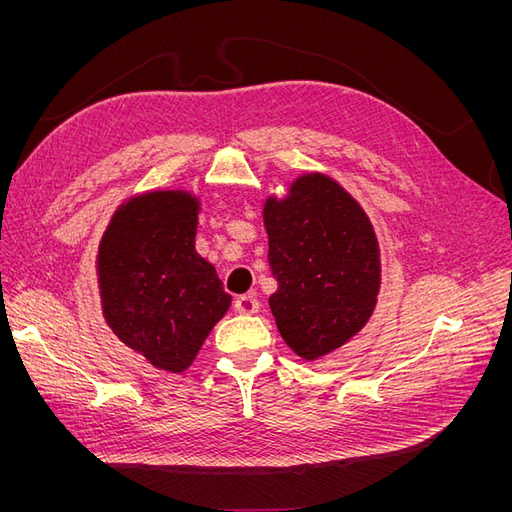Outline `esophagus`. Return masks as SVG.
Segmentation results:
<instances>
[{"label":"esophagus","mask_w":512,"mask_h":512,"mask_svg":"<svg viewBox=\"0 0 512 512\" xmlns=\"http://www.w3.org/2000/svg\"><path fill=\"white\" fill-rule=\"evenodd\" d=\"M235 309L239 314H256L260 309V303L254 294H243V297L235 299Z\"/></svg>","instance_id":"34e87169"}]
</instances>
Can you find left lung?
I'll use <instances>...</instances> for the list:
<instances>
[{
    "mask_svg": "<svg viewBox=\"0 0 512 512\" xmlns=\"http://www.w3.org/2000/svg\"><path fill=\"white\" fill-rule=\"evenodd\" d=\"M269 305L284 342L307 361L344 346L376 307L380 252L359 203L327 175L309 173L265 205Z\"/></svg>",
    "mask_w": 512,
    "mask_h": 512,
    "instance_id": "1",
    "label": "left lung"
}]
</instances>
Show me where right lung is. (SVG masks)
Returning <instances> with one entry per match:
<instances>
[{
    "label": "right lung",
    "instance_id": "right-lung-1",
    "mask_svg": "<svg viewBox=\"0 0 512 512\" xmlns=\"http://www.w3.org/2000/svg\"><path fill=\"white\" fill-rule=\"evenodd\" d=\"M198 200L149 192L121 205L108 224L98 275L108 327L158 369H188L230 305L218 273L194 250Z\"/></svg>",
    "mask_w": 512,
    "mask_h": 512
}]
</instances>
